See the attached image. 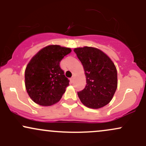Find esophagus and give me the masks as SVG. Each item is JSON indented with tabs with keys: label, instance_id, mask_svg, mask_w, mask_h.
<instances>
[{
	"label": "esophagus",
	"instance_id": "esophagus-1",
	"mask_svg": "<svg viewBox=\"0 0 146 146\" xmlns=\"http://www.w3.org/2000/svg\"><path fill=\"white\" fill-rule=\"evenodd\" d=\"M70 80H71V81L72 82H73V81H74V76H73V77H71V78H70Z\"/></svg>",
	"mask_w": 146,
	"mask_h": 146
}]
</instances>
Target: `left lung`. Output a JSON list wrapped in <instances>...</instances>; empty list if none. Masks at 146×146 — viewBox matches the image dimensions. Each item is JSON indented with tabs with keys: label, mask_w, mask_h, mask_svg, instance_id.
Returning <instances> with one entry per match:
<instances>
[{
	"label": "left lung",
	"mask_w": 146,
	"mask_h": 146,
	"mask_svg": "<svg viewBox=\"0 0 146 146\" xmlns=\"http://www.w3.org/2000/svg\"><path fill=\"white\" fill-rule=\"evenodd\" d=\"M74 52L82 64L86 78L85 88L78 92L80 101L94 109L107 105L113 99L117 87V73L114 63L96 48H76Z\"/></svg>",
	"instance_id": "obj_1"
}]
</instances>
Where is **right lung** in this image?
Masks as SVG:
<instances>
[{"instance_id": "obj_1", "label": "right lung", "mask_w": 146, "mask_h": 146, "mask_svg": "<svg viewBox=\"0 0 146 146\" xmlns=\"http://www.w3.org/2000/svg\"><path fill=\"white\" fill-rule=\"evenodd\" d=\"M69 48L49 45L34 56L25 70L27 92L35 103L48 106L59 102L69 84L60 63Z\"/></svg>"}]
</instances>
